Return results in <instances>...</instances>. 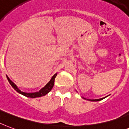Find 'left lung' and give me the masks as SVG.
Instances as JSON below:
<instances>
[{
  "label": "left lung",
  "mask_w": 129,
  "mask_h": 129,
  "mask_svg": "<svg viewBox=\"0 0 129 129\" xmlns=\"http://www.w3.org/2000/svg\"><path fill=\"white\" fill-rule=\"evenodd\" d=\"M107 97V96H106ZM106 97H105V98H106ZM105 98H100V99H95V100H90V99H88V100H89V101H91V102H98V101H100L102 100H103V99H104ZM83 99H85L86 100V98H83Z\"/></svg>",
  "instance_id": "8db88e82"
}]
</instances>
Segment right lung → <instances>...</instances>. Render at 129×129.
Returning <instances> with one entry per match:
<instances>
[{
    "instance_id": "1",
    "label": "right lung",
    "mask_w": 129,
    "mask_h": 129,
    "mask_svg": "<svg viewBox=\"0 0 129 129\" xmlns=\"http://www.w3.org/2000/svg\"><path fill=\"white\" fill-rule=\"evenodd\" d=\"M56 75H57V73L54 74V75L52 76V77L51 78L50 81L44 87H42V88L39 91H36V92L34 93H27L22 91L20 90L17 87V85H16L9 78L8 76H7V78L8 81H9V83L11 84V85L13 87V88L15 91H17L19 93L27 97V98H39V97H42L44 96V95H46L47 93H48L50 91L51 89H52V87H53L54 86V79H55V77H56Z\"/></svg>"
}]
</instances>
